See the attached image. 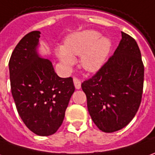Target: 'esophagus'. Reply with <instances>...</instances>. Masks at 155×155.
Here are the masks:
<instances>
[{
	"label": "esophagus",
	"mask_w": 155,
	"mask_h": 155,
	"mask_svg": "<svg viewBox=\"0 0 155 155\" xmlns=\"http://www.w3.org/2000/svg\"><path fill=\"white\" fill-rule=\"evenodd\" d=\"M74 81V87H75V89H81V82L80 80H78L77 78H74L73 80Z\"/></svg>",
	"instance_id": "esophagus-1"
}]
</instances>
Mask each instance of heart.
Returning a JSON list of instances; mask_svg holds the SVG:
<instances>
[{
	"mask_svg": "<svg viewBox=\"0 0 155 155\" xmlns=\"http://www.w3.org/2000/svg\"><path fill=\"white\" fill-rule=\"evenodd\" d=\"M95 30H82L69 35L65 39L64 47L56 49V54L66 68L75 63L74 56H81V64L87 72L98 71L105 64L112 48V41L108 37H101Z\"/></svg>",
	"mask_w": 155,
	"mask_h": 155,
	"instance_id": "b5f03b06",
	"label": "heart"
}]
</instances>
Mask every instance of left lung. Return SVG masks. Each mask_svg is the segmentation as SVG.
<instances>
[{"mask_svg": "<svg viewBox=\"0 0 155 155\" xmlns=\"http://www.w3.org/2000/svg\"><path fill=\"white\" fill-rule=\"evenodd\" d=\"M114 55L81 88L91 120L104 132L124 128L138 110L143 88L144 67L136 41L121 32Z\"/></svg>", "mask_w": 155, "mask_h": 155, "instance_id": "1", "label": "left lung"}]
</instances>
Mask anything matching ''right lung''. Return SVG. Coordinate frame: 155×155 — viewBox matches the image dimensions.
<instances>
[{"mask_svg": "<svg viewBox=\"0 0 155 155\" xmlns=\"http://www.w3.org/2000/svg\"><path fill=\"white\" fill-rule=\"evenodd\" d=\"M40 31L27 34L9 61L12 97L25 126L38 136L54 134L62 125L74 91L72 78L54 71L51 55L39 52Z\"/></svg>", "mask_w": 155, "mask_h": 155, "instance_id": "right-lung-1", "label": "right lung"}]
</instances>
